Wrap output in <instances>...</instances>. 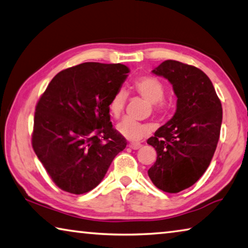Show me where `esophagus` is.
I'll return each instance as SVG.
<instances>
[{"label":"esophagus","mask_w":248,"mask_h":248,"mask_svg":"<svg viewBox=\"0 0 248 248\" xmlns=\"http://www.w3.org/2000/svg\"><path fill=\"white\" fill-rule=\"evenodd\" d=\"M128 147H129V148H131V149H133V150H137V149L140 148L141 144H140V142H132V144L128 145Z\"/></svg>","instance_id":"34e87169"}]
</instances>
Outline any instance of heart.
<instances>
[{
    "label": "heart",
    "mask_w": 248,
    "mask_h": 248,
    "mask_svg": "<svg viewBox=\"0 0 248 248\" xmlns=\"http://www.w3.org/2000/svg\"><path fill=\"white\" fill-rule=\"evenodd\" d=\"M132 88L140 97L153 103L155 111L159 114L167 112L170 103L163 95L164 85L159 78L150 75L140 76L134 80ZM126 100L127 95L124 90H117L113 94L108 103V112L114 119H120L123 114ZM151 127L148 124H142L129 119H125L117 125V132L126 140L132 141L141 140L142 138L149 135Z\"/></svg>",
    "instance_id": "obj_1"
}]
</instances>
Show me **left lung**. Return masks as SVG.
Returning <instances> with one entry per match:
<instances>
[{"mask_svg": "<svg viewBox=\"0 0 248 248\" xmlns=\"http://www.w3.org/2000/svg\"><path fill=\"white\" fill-rule=\"evenodd\" d=\"M153 73L171 82L177 103L172 119L147 140L157 151L148 175L159 189L179 193L196 183L209 167L220 137L222 106L202 69L167 60Z\"/></svg>", "mask_w": 248, "mask_h": 248, "instance_id": "1", "label": "left lung"}]
</instances>
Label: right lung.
I'll return each mask as SVG.
<instances>
[{
	"label": "right lung",
	"mask_w": 248,
	"mask_h": 248,
	"mask_svg": "<svg viewBox=\"0 0 248 248\" xmlns=\"http://www.w3.org/2000/svg\"><path fill=\"white\" fill-rule=\"evenodd\" d=\"M127 73L123 64L82 63L56 74L39 99L32 148L64 192L93 189L126 147L111 123L108 103Z\"/></svg>",
	"instance_id": "obj_1"
}]
</instances>
